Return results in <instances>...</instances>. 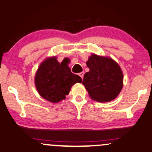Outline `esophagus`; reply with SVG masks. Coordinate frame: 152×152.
Wrapping results in <instances>:
<instances>
[{
    "mask_svg": "<svg viewBox=\"0 0 152 152\" xmlns=\"http://www.w3.org/2000/svg\"><path fill=\"white\" fill-rule=\"evenodd\" d=\"M78 75H79L80 77H81V78H83V76H84V72H80L79 74H78Z\"/></svg>",
    "mask_w": 152,
    "mask_h": 152,
    "instance_id": "34e87169",
    "label": "esophagus"
}]
</instances>
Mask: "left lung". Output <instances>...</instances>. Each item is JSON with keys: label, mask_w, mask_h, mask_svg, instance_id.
<instances>
[{"label": "left lung", "mask_w": 152, "mask_h": 152, "mask_svg": "<svg viewBox=\"0 0 152 152\" xmlns=\"http://www.w3.org/2000/svg\"><path fill=\"white\" fill-rule=\"evenodd\" d=\"M90 71L83 84L92 99L108 102L118 96L123 87V73L112 58L92 54L86 62Z\"/></svg>", "instance_id": "1"}]
</instances>
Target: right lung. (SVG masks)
Returning <instances> with one entry per match:
<instances>
[{
  "mask_svg": "<svg viewBox=\"0 0 152 152\" xmlns=\"http://www.w3.org/2000/svg\"><path fill=\"white\" fill-rule=\"evenodd\" d=\"M69 59L64 58L61 63L56 57L46 58L40 64L35 74L37 90L44 99L52 103L65 99L72 86L81 83L79 76L71 72L68 64Z\"/></svg>",
  "mask_w": 152,
  "mask_h": 152,
  "instance_id": "right-lung-1",
  "label": "right lung"
}]
</instances>
